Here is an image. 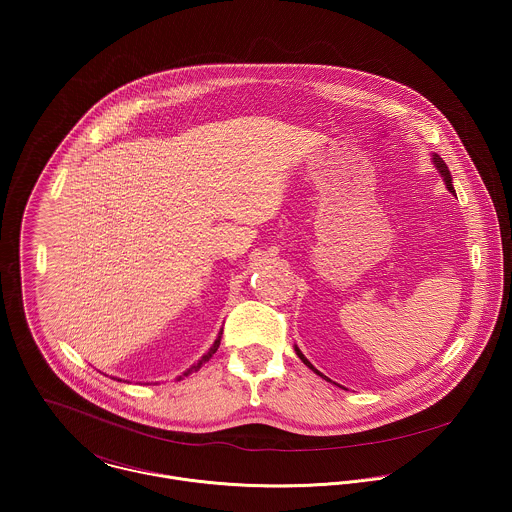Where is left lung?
Returning a JSON list of instances; mask_svg holds the SVG:
<instances>
[{"mask_svg": "<svg viewBox=\"0 0 512 512\" xmlns=\"http://www.w3.org/2000/svg\"><path fill=\"white\" fill-rule=\"evenodd\" d=\"M432 159H434V165H436V169H438L439 175H441V177H443V181H445V187H447V191L455 195V189H453V185H451V173H449V169H447L445 161L439 157L438 153H434V157H432ZM295 353H297V357H299V359H301L305 365L309 366L313 372H317L319 376H323V374H321V372H319L315 366L311 365V363H309V361H307V359L301 355V351H299L297 347H295Z\"/></svg>", "mask_w": 512, "mask_h": 512, "instance_id": "left-lung-1", "label": "left lung"}]
</instances>
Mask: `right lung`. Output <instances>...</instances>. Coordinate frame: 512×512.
Listing matches in <instances>:
<instances>
[{
    "label": "right lung",
    "mask_w": 512,
    "mask_h": 512,
    "mask_svg": "<svg viewBox=\"0 0 512 512\" xmlns=\"http://www.w3.org/2000/svg\"><path fill=\"white\" fill-rule=\"evenodd\" d=\"M220 337H222V331H220L219 337H217V339H215V343H213V347H211V349H209V353H207V355H203V359H201V361H199V363H197V365H193V366H191V368H187V372H183V376H187V374H191V372H193V370H199V368H201V366H203V363H207V361H209V359H211V357H213V355H215V353H217V349H219V345H220ZM179 378H181V376H179Z\"/></svg>",
    "instance_id": "add662e5"
}]
</instances>
